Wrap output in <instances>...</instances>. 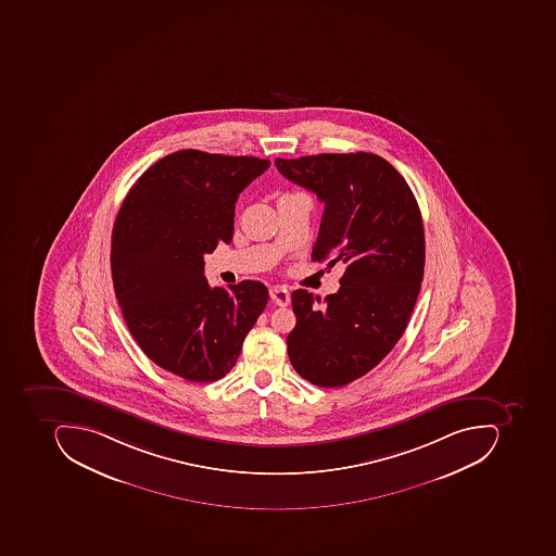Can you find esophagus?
<instances>
[{
    "label": "esophagus",
    "mask_w": 556,
    "mask_h": 556,
    "mask_svg": "<svg viewBox=\"0 0 556 556\" xmlns=\"http://www.w3.org/2000/svg\"><path fill=\"white\" fill-rule=\"evenodd\" d=\"M269 294L274 304L280 305V307H286V305H289V302H291V292L287 291L286 287H273Z\"/></svg>",
    "instance_id": "esophagus-1"
}]
</instances>
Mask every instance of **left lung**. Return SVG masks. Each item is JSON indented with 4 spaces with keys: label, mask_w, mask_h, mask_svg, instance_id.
<instances>
[{
    "label": "left lung",
    "mask_w": 556,
    "mask_h": 556,
    "mask_svg": "<svg viewBox=\"0 0 556 556\" xmlns=\"http://www.w3.org/2000/svg\"><path fill=\"white\" fill-rule=\"evenodd\" d=\"M276 167L324 202L313 261L345 264L323 308L311 292H292L289 359L305 381L341 388L375 369L406 330L425 276L421 212L403 175L375 153L276 159Z\"/></svg>",
    "instance_id": "left-lung-1"
}]
</instances>
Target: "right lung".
<instances>
[{"label": "right lung", "mask_w": 556, "mask_h": 556, "mask_svg": "<svg viewBox=\"0 0 556 556\" xmlns=\"http://www.w3.org/2000/svg\"><path fill=\"white\" fill-rule=\"evenodd\" d=\"M269 167L178 150L143 172L116 215L110 264L125 323L149 359L186 381L224 378L267 305L255 280L208 286L204 255L232 240L240 192Z\"/></svg>", "instance_id": "add662e5"}]
</instances>
